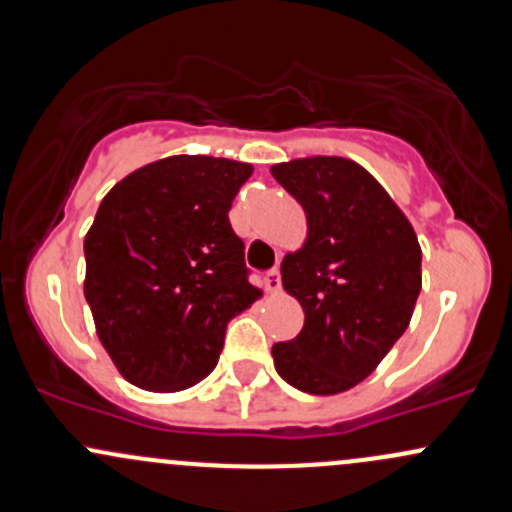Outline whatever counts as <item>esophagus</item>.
Returning a JSON list of instances; mask_svg holds the SVG:
<instances>
[{"label":"esophagus","mask_w":512,"mask_h":512,"mask_svg":"<svg viewBox=\"0 0 512 512\" xmlns=\"http://www.w3.org/2000/svg\"><path fill=\"white\" fill-rule=\"evenodd\" d=\"M265 284H267V292L277 294L279 289H282V274H279V270H270V272H267Z\"/></svg>","instance_id":"obj_1"}]
</instances>
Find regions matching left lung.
<instances>
[{"mask_svg": "<svg viewBox=\"0 0 512 512\" xmlns=\"http://www.w3.org/2000/svg\"><path fill=\"white\" fill-rule=\"evenodd\" d=\"M270 171L306 213L304 245L282 260V287L304 309V328L274 343V368L301 392L338 395L368 378L410 326L422 247L390 193L355 161L304 157Z\"/></svg>", "mask_w": 512, "mask_h": 512, "instance_id": "1", "label": "left lung"}]
</instances>
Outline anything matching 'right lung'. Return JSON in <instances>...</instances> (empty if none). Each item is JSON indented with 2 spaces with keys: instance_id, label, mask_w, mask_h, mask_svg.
<instances>
[{
  "instance_id": "right-lung-1",
  "label": "right lung",
  "mask_w": 512,
  "mask_h": 512,
  "mask_svg": "<svg viewBox=\"0 0 512 512\" xmlns=\"http://www.w3.org/2000/svg\"><path fill=\"white\" fill-rule=\"evenodd\" d=\"M250 176L245 161L179 154L132 171L102 198L85 235L83 292L100 343L132 385L201 383L228 321L262 297L228 220Z\"/></svg>"
}]
</instances>
